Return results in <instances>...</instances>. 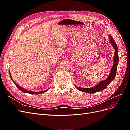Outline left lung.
<instances>
[{
  "instance_id": "1",
  "label": "left lung",
  "mask_w": 130,
  "mask_h": 130,
  "mask_svg": "<svg viewBox=\"0 0 130 130\" xmlns=\"http://www.w3.org/2000/svg\"><path fill=\"white\" fill-rule=\"evenodd\" d=\"M109 40L111 44L113 46V48L115 49V56H114V60H113V66L112 67V69L111 70V72L109 74L108 76L106 79L100 81L99 84H98L96 86H94L93 87L91 88H81L77 87L76 86H75L78 90H79L80 91L86 92L87 93H94L98 92H100L101 90L104 89L107 86L111 83V82L114 80L115 78L116 73H117V66L118 64V61H119V56H118V46L115 42V40H113V38L111 35H108Z\"/></svg>"
}]
</instances>
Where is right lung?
Returning <instances> with one entry per match:
<instances>
[{
    "label": "right lung",
    "mask_w": 130,
    "mask_h": 130,
    "mask_svg": "<svg viewBox=\"0 0 130 130\" xmlns=\"http://www.w3.org/2000/svg\"><path fill=\"white\" fill-rule=\"evenodd\" d=\"M10 77H11V78L12 81L13 82V83L15 84V85L17 86V87H18V88L19 90H21L22 92H24V93H29V94H41V93H44V92H46L47 90H48L49 89H49H46V90H44V91H42V92H34V91H30V90H26V89H24V88H22V87H20V86H18L17 84H15V82H14V81H13V80L12 79V76H11V74H10Z\"/></svg>",
    "instance_id": "right-lung-1"
}]
</instances>
